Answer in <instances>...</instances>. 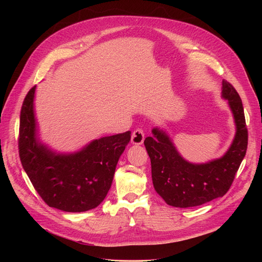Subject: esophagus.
I'll list each match as a JSON object with an SVG mask.
<instances>
[{"label":"esophagus","mask_w":262,"mask_h":262,"mask_svg":"<svg viewBox=\"0 0 262 262\" xmlns=\"http://www.w3.org/2000/svg\"><path fill=\"white\" fill-rule=\"evenodd\" d=\"M144 141V133L141 128H137L132 135V143L135 145H141Z\"/></svg>","instance_id":"esophagus-1"}]
</instances>
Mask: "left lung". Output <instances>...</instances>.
Returning <instances> with one entry per match:
<instances>
[{
    "label": "left lung",
    "instance_id": "obj_1",
    "mask_svg": "<svg viewBox=\"0 0 262 262\" xmlns=\"http://www.w3.org/2000/svg\"><path fill=\"white\" fill-rule=\"evenodd\" d=\"M221 98L227 101L236 133L223 156L206 162H191L178 152L169 134L152 129L144 145L152 164V181L157 193L173 207L189 208L222 198L230 188L245 156L247 128L242 101L228 81H222Z\"/></svg>",
    "mask_w": 262,
    "mask_h": 262
}]
</instances>
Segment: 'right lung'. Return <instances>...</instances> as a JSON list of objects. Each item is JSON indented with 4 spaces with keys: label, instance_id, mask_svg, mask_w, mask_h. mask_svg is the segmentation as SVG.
<instances>
[{
    "label": "right lung",
    "instance_id": "right-lung-1",
    "mask_svg": "<svg viewBox=\"0 0 262 262\" xmlns=\"http://www.w3.org/2000/svg\"><path fill=\"white\" fill-rule=\"evenodd\" d=\"M35 93L36 86L27 93L20 116L19 154L25 173L50 207L66 212L96 208L112 187L132 133L94 139L75 152H58L41 140Z\"/></svg>",
    "mask_w": 262,
    "mask_h": 262
}]
</instances>
